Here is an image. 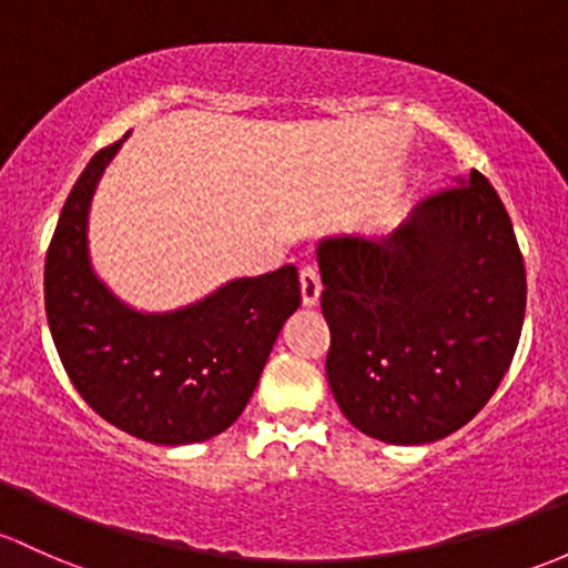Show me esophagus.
I'll list each match as a JSON object with an SVG mask.
<instances>
[{
	"label": "esophagus",
	"instance_id": "34e87169",
	"mask_svg": "<svg viewBox=\"0 0 568 568\" xmlns=\"http://www.w3.org/2000/svg\"><path fill=\"white\" fill-rule=\"evenodd\" d=\"M300 285H302V304L304 307H315L321 300V277L315 266H304L300 272Z\"/></svg>",
	"mask_w": 568,
	"mask_h": 568
}]
</instances>
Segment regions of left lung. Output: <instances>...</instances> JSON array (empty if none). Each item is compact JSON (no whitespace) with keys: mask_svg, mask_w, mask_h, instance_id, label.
<instances>
[{"mask_svg":"<svg viewBox=\"0 0 568 568\" xmlns=\"http://www.w3.org/2000/svg\"><path fill=\"white\" fill-rule=\"evenodd\" d=\"M326 378L345 419L386 444L468 425L515 359L525 264L479 171L427 195L389 239L318 244Z\"/></svg>","mask_w":568,"mask_h":568,"instance_id":"8db88e82","label":"left lung"}]
</instances>
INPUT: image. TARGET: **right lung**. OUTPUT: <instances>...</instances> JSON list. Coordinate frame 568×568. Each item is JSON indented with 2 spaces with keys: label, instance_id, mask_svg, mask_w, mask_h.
<instances>
[{
  "label": "right lung",
  "instance_id": "right-lung-1",
  "mask_svg": "<svg viewBox=\"0 0 568 568\" xmlns=\"http://www.w3.org/2000/svg\"><path fill=\"white\" fill-rule=\"evenodd\" d=\"M122 141L89 160L59 214L45 255L48 326L73 386L105 422L149 444H199L234 425L253 397L302 304L300 274L288 264L234 280L174 313L119 302L89 264L87 214Z\"/></svg>",
  "mask_w": 568,
  "mask_h": 568
}]
</instances>
